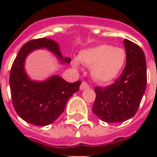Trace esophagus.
Here are the masks:
<instances>
[{
  "label": "esophagus",
  "instance_id": "obj_1",
  "mask_svg": "<svg viewBox=\"0 0 157 157\" xmlns=\"http://www.w3.org/2000/svg\"><path fill=\"white\" fill-rule=\"evenodd\" d=\"M90 87L89 86V85H88L86 82H82L81 85H80V86H79V89L81 90V91H83V90H86V89H88V88Z\"/></svg>",
  "mask_w": 157,
  "mask_h": 157
}]
</instances>
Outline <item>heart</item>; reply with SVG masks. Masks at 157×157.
<instances>
[{
	"mask_svg": "<svg viewBox=\"0 0 157 157\" xmlns=\"http://www.w3.org/2000/svg\"><path fill=\"white\" fill-rule=\"evenodd\" d=\"M127 55L122 48L110 44H100L85 49L78 54V60L91 67V74L95 81L107 84L113 81L120 75L126 63ZM78 68V63L73 62Z\"/></svg>",
	"mask_w": 157,
	"mask_h": 157,
	"instance_id": "b5f03b06",
	"label": "heart"
}]
</instances>
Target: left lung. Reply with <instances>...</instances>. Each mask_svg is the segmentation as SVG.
<instances>
[{
    "label": "left lung",
    "mask_w": 157,
    "mask_h": 157,
    "mask_svg": "<svg viewBox=\"0 0 157 157\" xmlns=\"http://www.w3.org/2000/svg\"><path fill=\"white\" fill-rule=\"evenodd\" d=\"M126 67L113 84L95 87L96 99L93 112L107 123L122 122L138 110L147 86V66L144 52L129 40H124Z\"/></svg>",
    "instance_id": "left-lung-1"
}]
</instances>
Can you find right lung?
Returning <instances> with one entry per match:
<instances>
[{"label": "right lung", "instance_id": "add662e5", "mask_svg": "<svg viewBox=\"0 0 157 157\" xmlns=\"http://www.w3.org/2000/svg\"><path fill=\"white\" fill-rule=\"evenodd\" d=\"M46 49L56 55L61 63H69L70 57H63L59 45L49 38L29 41L21 48L12 64L9 86L15 112L29 123L47 126L55 121L64 110L67 100L78 91L81 81L68 83L58 75L43 81L29 78L25 71V59L36 50Z\"/></svg>", "mask_w": 157, "mask_h": 157}]
</instances>
